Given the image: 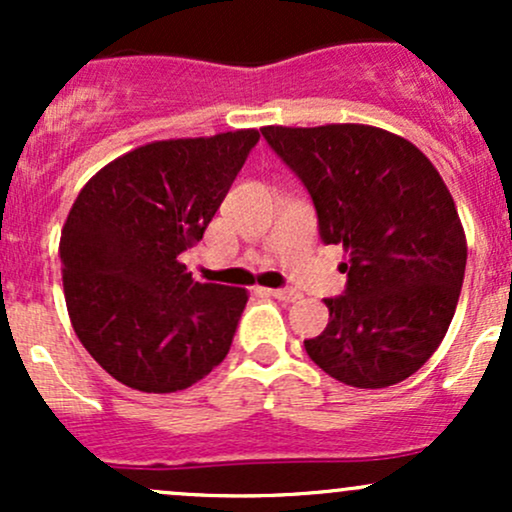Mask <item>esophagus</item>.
<instances>
[{"label": "esophagus", "mask_w": 512, "mask_h": 512, "mask_svg": "<svg viewBox=\"0 0 512 512\" xmlns=\"http://www.w3.org/2000/svg\"><path fill=\"white\" fill-rule=\"evenodd\" d=\"M264 293L279 298V301H296V298H301V293H298L296 289H267Z\"/></svg>", "instance_id": "34e87169"}]
</instances>
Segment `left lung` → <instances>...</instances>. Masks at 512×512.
<instances>
[{"instance_id": "left-lung-1", "label": "left lung", "mask_w": 512, "mask_h": 512, "mask_svg": "<svg viewBox=\"0 0 512 512\" xmlns=\"http://www.w3.org/2000/svg\"><path fill=\"white\" fill-rule=\"evenodd\" d=\"M308 190L325 245H344L346 289L305 351L327 375L378 390L414 375L443 342L460 298L467 243L433 163L368 125L262 127Z\"/></svg>"}]
</instances>
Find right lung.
Listing matches in <instances>:
<instances>
[{
	"instance_id": "add662e5",
	"label": "right lung",
	"mask_w": 512,
	"mask_h": 512,
	"mask_svg": "<svg viewBox=\"0 0 512 512\" xmlns=\"http://www.w3.org/2000/svg\"><path fill=\"white\" fill-rule=\"evenodd\" d=\"M257 142V129H238L139 146L76 197L60 238L64 298L76 337L122 385L185 390L226 358L248 293L199 284L180 255Z\"/></svg>"
}]
</instances>
